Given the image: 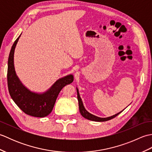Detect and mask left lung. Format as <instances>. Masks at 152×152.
<instances>
[{"mask_svg": "<svg viewBox=\"0 0 152 152\" xmlns=\"http://www.w3.org/2000/svg\"><path fill=\"white\" fill-rule=\"evenodd\" d=\"M76 90H77V96H78V104H79V110H80V112L81 115L83 116V118H85L86 119H88L89 120H91V121H108L110 119H112L113 118H114L115 117H116L118 114H120V113L124 111V110H123L122 111L119 112L118 114H116L114 115H112V116H110V117L108 118H99L97 117V116L93 115L91 114H90L89 112H88V111L86 110V108L84 106H83V102L82 101V99L80 98V93L78 91V88H76Z\"/></svg>", "mask_w": 152, "mask_h": 152, "instance_id": "8db88e82", "label": "left lung"}]
</instances>
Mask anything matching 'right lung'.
<instances>
[{
	"label": "right lung",
	"mask_w": 152,
	"mask_h": 152,
	"mask_svg": "<svg viewBox=\"0 0 152 152\" xmlns=\"http://www.w3.org/2000/svg\"><path fill=\"white\" fill-rule=\"evenodd\" d=\"M21 34L15 40L11 48L8 61V87L13 101L21 110L31 116L44 118L52 111L58 95L66 85L74 80L72 74L61 78L55 82L51 88L42 93L30 91L23 85L15 73L14 56L16 45Z\"/></svg>",
	"instance_id": "add662e5"
}]
</instances>
